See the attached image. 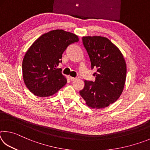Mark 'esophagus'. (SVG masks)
<instances>
[{
	"label": "esophagus",
	"mask_w": 150,
	"mask_h": 150,
	"mask_svg": "<svg viewBox=\"0 0 150 150\" xmlns=\"http://www.w3.org/2000/svg\"><path fill=\"white\" fill-rule=\"evenodd\" d=\"M69 79H70V80H71V81H75V80L77 79V78L73 77H69Z\"/></svg>",
	"instance_id": "34e87169"
}]
</instances>
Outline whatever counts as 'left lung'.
I'll list each match as a JSON object with an SVG mask.
<instances>
[{
	"mask_svg": "<svg viewBox=\"0 0 150 150\" xmlns=\"http://www.w3.org/2000/svg\"><path fill=\"white\" fill-rule=\"evenodd\" d=\"M83 43L91 62L97 68L95 82L85 81L79 91L86 105L92 108L107 107L118 99L126 78V63L120 50L107 38L83 36Z\"/></svg>",
	"mask_w": 150,
	"mask_h": 150,
	"instance_id": "obj_1",
	"label": "left lung"
}]
</instances>
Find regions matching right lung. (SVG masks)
<instances>
[{
	"mask_svg": "<svg viewBox=\"0 0 150 150\" xmlns=\"http://www.w3.org/2000/svg\"><path fill=\"white\" fill-rule=\"evenodd\" d=\"M78 41L75 34L55 30L45 33L33 43L22 61L23 80L30 92L47 97L67 83V79L57 67L68 45Z\"/></svg>",
	"mask_w": 150,
	"mask_h": 150,
	"instance_id": "1",
	"label": "right lung"
}]
</instances>
